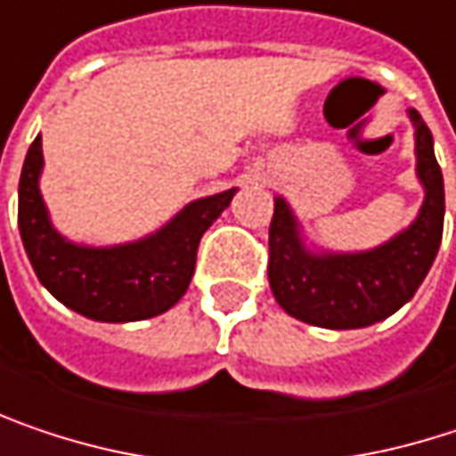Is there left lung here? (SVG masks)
Returning <instances> with one entry per match:
<instances>
[{
	"mask_svg": "<svg viewBox=\"0 0 456 456\" xmlns=\"http://www.w3.org/2000/svg\"><path fill=\"white\" fill-rule=\"evenodd\" d=\"M415 177L423 187L418 216L368 250H329L308 242L284 195H273L269 229V284L276 303L321 329H365L412 300L434 266L444 232V177L434 135L415 109Z\"/></svg>",
	"mask_w": 456,
	"mask_h": 456,
	"instance_id": "8db88e82",
	"label": "left lung"
}]
</instances>
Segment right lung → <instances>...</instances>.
I'll return each mask as SVG.
<instances>
[{
    "instance_id": "add662e5",
    "label": "right lung",
    "mask_w": 456,
    "mask_h": 456,
    "mask_svg": "<svg viewBox=\"0 0 456 456\" xmlns=\"http://www.w3.org/2000/svg\"><path fill=\"white\" fill-rule=\"evenodd\" d=\"M41 135L28 148L18 190V227L38 281L69 311L102 323H130L175 308L190 287L200 237L237 192L229 187L183 206L138 240L88 245L54 227L41 195Z\"/></svg>"
}]
</instances>
